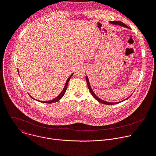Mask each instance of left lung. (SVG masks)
Segmentation results:
<instances>
[{
    "mask_svg": "<svg viewBox=\"0 0 156 156\" xmlns=\"http://www.w3.org/2000/svg\"><path fill=\"white\" fill-rule=\"evenodd\" d=\"M110 23L112 24H114V25H121V26H123L124 27H126V28H128V26H126L125 23H123V22L122 21H110ZM86 82H87V87L89 88V90H90V91L91 92L92 96L99 102L101 103H102V104H106V105H113V104H118L119 102H105L104 101H102L101 100L100 98H99L94 93L91 87V86H90V82H89V80H88V78H87V76H86ZM129 96V97H130ZM129 97H128L127 99H128Z\"/></svg>",
    "mask_w": 156,
    "mask_h": 156,
    "instance_id": "1",
    "label": "left lung"
}]
</instances>
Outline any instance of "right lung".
Segmentation results:
<instances>
[{
    "instance_id": "obj_1",
    "label": "right lung",
    "mask_w": 156,
    "mask_h": 156,
    "mask_svg": "<svg viewBox=\"0 0 156 156\" xmlns=\"http://www.w3.org/2000/svg\"><path fill=\"white\" fill-rule=\"evenodd\" d=\"M18 74H19V72L18 71ZM73 75V74H72V75L67 79V80H66V83H65V86H64V87H63V91L61 92V93L57 97V98H55V99H54L53 100H52V101H40L41 102H44V103H48V104H51V103H54V102H57L58 101H59L63 96V95L65 94V92H66V89H67V85H68V83H69V80H70V79L71 78V77H72V76ZM31 98H33V99H34L33 98H32L31 96ZM34 100H36L35 99H34Z\"/></svg>"
}]
</instances>
